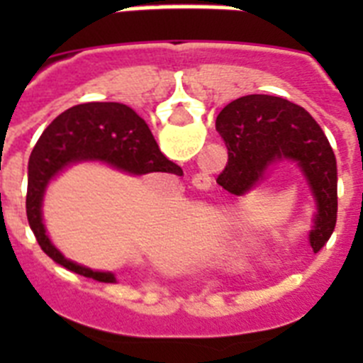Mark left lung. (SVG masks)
<instances>
[{
  "label": "left lung",
  "instance_id": "8db88e82",
  "mask_svg": "<svg viewBox=\"0 0 363 363\" xmlns=\"http://www.w3.org/2000/svg\"><path fill=\"white\" fill-rule=\"evenodd\" d=\"M216 130L229 152L216 182L230 194H245L274 163L300 167L316 200L309 242L318 252L336 225L338 169L331 143L309 112L278 96H242L221 108Z\"/></svg>",
  "mask_w": 363,
  "mask_h": 363
}]
</instances>
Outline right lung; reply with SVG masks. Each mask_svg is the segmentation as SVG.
<instances>
[{
  "label": "right lung",
  "instance_id": "add662e5",
  "mask_svg": "<svg viewBox=\"0 0 363 363\" xmlns=\"http://www.w3.org/2000/svg\"><path fill=\"white\" fill-rule=\"evenodd\" d=\"M85 160H99L130 174L184 171L167 160L145 120L123 104L92 101L62 112L43 130L28 160L27 218L41 251L69 271L104 284H114L112 272L91 271L67 259L50 243L41 220V201L49 179L63 167Z\"/></svg>",
  "mask_w": 363,
  "mask_h": 363
}]
</instances>
